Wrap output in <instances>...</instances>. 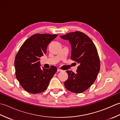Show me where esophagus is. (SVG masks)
Returning <instances> with one entry per match:
<instances>
[{
    "instance_id": "esophagus-1",
    "label": "esophagus",
    "mask_w": 120,
    "mask_h": 120,
    "mask_svg": "<svg viewBox=\"0 0 120 120\" xmlns=\"http://www.w3.org/2000/svg\"><path fill=\"white\" fill-rule=\"evenodd\" d=\"M57 71L58 72H62V70H61V69H59V68H58L57 69Z\"/></svg>"
}]
</instances>
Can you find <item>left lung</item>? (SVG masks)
<instances>
[{"instance_id": "left-lung-1", "label": "left lung", "mask_w": 120, "mask_h": 120, "mask_svg": "<svg viewBox=\"0 0 120 120\" xmlns=\"http://www.w3.org/2000/svg\"><path fill=\"white\" fill-rule=\"evenodd\" d=\"M60 38L69 41L71 59L79 64L76 73L67 71L68 77L64 82L65 87L72 92L82 93L94 82L100 70L96 48L90 38L80 31L68 33Z\"/></svg>"}]
</instances>
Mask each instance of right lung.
Here are the masks:
<instances>
[{
    "label": "right lung",
    "mask_w": 120,
    "mask_h": 120,
    "mask_svg": "<svg viewBox=\"0 0 120 120\" xmlns=\"http://www.w3.org/2000/svg\"><path fill=\"white\" fill-rule=\"evenodd\" d=\"M58 36L47 34H35L25 41L15 57L14 66L17 80L25 90L32 94L46 90L57 72L55 66L41 68L40 58L46 54L48 45Z\"/></svg>",
    "instance_id": "1"
}]
</instances>
